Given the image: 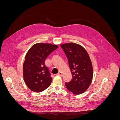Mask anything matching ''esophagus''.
<instances>
[{
    "label": "esophagus",
    "mask_w": 120,
    "mask_h": 120,
    "mask_svg": "<svg viewBox=\"0 0 120 120\" xmlns=\"http://www.w3.org/2000/svg\"><path fill=\"white\" fill-rule=\"evenodd\" d=\"M57 75H60V76H62L63 74H62V73H61V72L59 71V72L57 73Z\"/></svg>",
    "instance_id": "obj_1"
}]
</instances>
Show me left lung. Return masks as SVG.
<instances>
[{"instance_id":"1","label":"left lung","mask_w":120,"mask_h":120,"mask_svg":"<svg viewBox=\"0 0 120 120\" xmlns=\"http://www.w3.org/2000/svg\"><path fill=\"white\" fill-rule=\"evenodd\" d=\"M60 47L68 58L72 78L66 82V88L75 95L82 94L89 88L93 79V67L89 54L77 43H65Z\"/></svg>"}]
</instances>
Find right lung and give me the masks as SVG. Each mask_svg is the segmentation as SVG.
Instances as JSON below:
<instances>
[{
  "instance_id": "1",
  "label": "right lung",
  "mask_w": 120,
  "mask_h": 120,
  "mask_svg": "<svg viewBox=\"0 0 120 120\" xmlns=\"http://www.w3.org/2000/svg\"><path fill=\"white\" fill-rule=\"evenodd\" d=\"M57 48L56 45L38 43L27 52L23 65V75L26 86L32 91L41 92L50 86L52 79L45 60Z\"/></svg>"
}]
</instances>
